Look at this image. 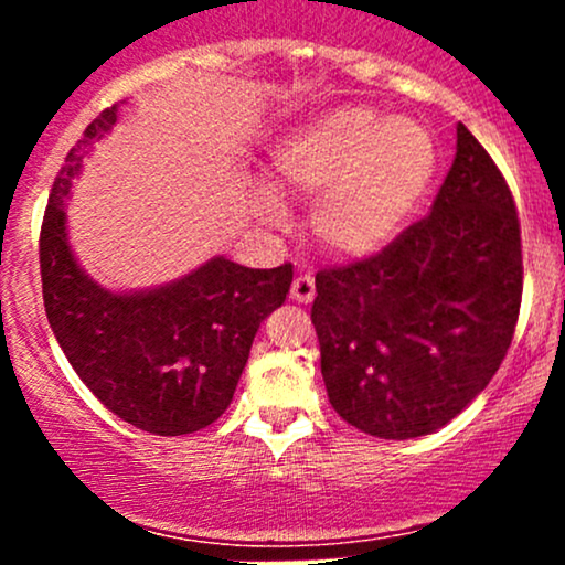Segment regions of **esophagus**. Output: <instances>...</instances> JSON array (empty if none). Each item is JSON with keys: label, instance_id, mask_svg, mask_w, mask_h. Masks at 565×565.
Masks as SVG:
<instances>
[{"label": "esophagus", "instance_id": "34e87169", "mask_svg": "<svg viewBox=\"0 0 565 565\" xmlns=\"http://www.w3.org/2000/svg\"><path fill=\"white\" fill-rule=\"evenodd\" d=\"M291 300L295 302H302V305H308V302H313V297H316V278L310 276V274H300L295 278V281H291Z\"/></svg>", "mask_w": 565, "mask_h": 565}]
</instances>
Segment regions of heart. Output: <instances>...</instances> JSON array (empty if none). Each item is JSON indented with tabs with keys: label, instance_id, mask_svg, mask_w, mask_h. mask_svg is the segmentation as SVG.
<instances>
[{
	"label": "heart",
	"instance_id": "obj_1",
	"mask_svg": "<svg viewBox=\"0 0 565 565\" xmlns=\"http://www.w3.org/2000/svg\"><path fill=\"white\" fill-rule=\"evenodd\" d=\"M438 172V142L425 121L372 106H337L302 121L276 146L270 183L313 199L310 231L342 257L385 249L419 210ZM257 210L278 217L270 193Z\"/></svg>",
	"mask_w": 565,
	"mask_h": 565
}]
</instances>
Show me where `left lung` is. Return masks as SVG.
<instances>
[{
    "label": "left lung",
    "instance_id": "obj_1",
    "mask_svg": "<svg viewBox=\"0 0 565 565\" xmlns=\"http://www.w3.org/2000/svg\"><path fill=\"white\" fill-rule=\"evenodd\" d=\"M523 295L521 223L465 125L430 215L380 255L316 274L310 308L329 404L377 438L451 423L494 377Z\"/></svg>",
    "mask_w": 565,
    "mask_h": 565
}]
</instances>
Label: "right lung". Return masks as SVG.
Here are the masks:
<instances>
[{"label": "right lung", "mask_w": 565, "mask_h": 565, "mask_svg": "<svg viewBox=\"0 0 565 565\" xmlns=\"http://www.w3.org/2000/svg\"><path fill=\"white\" fill-rule=\"evenodd\" d=\"M116 125V106L84 129L57 172L42 236V297L57 345L108 412L153 436H185L228 408L260 323L281 308L291 265L260 270L212 257L157 289L111 291L68 246L66 196L82 157Z\"/></svg>", "instance_id": "add662e5"}]
</instances>
